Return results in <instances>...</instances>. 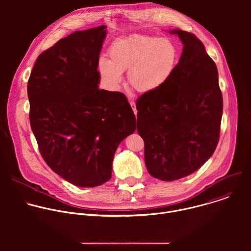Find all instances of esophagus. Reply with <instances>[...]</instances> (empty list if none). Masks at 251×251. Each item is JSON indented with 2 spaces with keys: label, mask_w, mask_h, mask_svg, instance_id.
Returning a JSON list of instances; mask_svg holds the SVG:
<instances>
[{
  "label": "esophagus",
  "mask_w": 251,
  "mask_h": 251,
  "mask_svg": "<svg viewBox=\"0 0 251 251\" xmlns=\"http://www.w3.org/2000/svg\"><path fill=\"white\" fill-rule=\"evenodd\" d=\"M130 105H131V107H132V109H133V111H134L135 115H137V109H136V103H135L134 101H130Z\"/></svg>",
  "instance_id": "esophagus-1"
}]
</instances>
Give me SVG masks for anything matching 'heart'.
Listing matches in <instances>:
<instances>
[{"instance_id":"obj_1","label":"heart","mask_w":251,"mask_h":251,"mask_svg":"<svg viewBox=\"0 0 251 251\" xmlns=\"http://www.w3.org/2000/svg\"><path fill=\"white\" fill-rule=\"evenodd\" d=\"M178 60L176 46L168 39L131 35L116 42L109 50V60L99 61L100 73L112 88L122 82L128 69V83L140 93L164 86L175 73Z\"/></svg>"}]
</instances>
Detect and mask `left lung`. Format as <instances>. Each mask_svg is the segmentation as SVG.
Here are the masks:
<instances>
[{
  "mask_svg": "<svg viewBox=\"0 0 251 251\" xmlns=\"http://www.w3.org/2000/svg\"><path fill=\"white\" fill-rule=\"evenodd\" d=\"M169 32L184 45L175 73L164 86L136 101L147 170L166 182L193 174L211 157L223 116L218 68L203 44L192 32Z\"/></svg>",
  "mask_w": 251,
  "mask_h": 251,
  "instance_id": "left-lung-1",
  "label": "left lung"
}]
</instances>
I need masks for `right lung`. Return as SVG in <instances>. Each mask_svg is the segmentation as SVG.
Wrapping results in <instances>:
<instances>
[{
  "label": "right lung",
  "mask_w": 251,
  "mask_h": 251,
  "mask_svg": "<svg viewBox=\"0 0 251 251\" xmlns=\"http://www.w3.org/2000/svg\"><path fill=\"white\" fill-rule=\"evenodd\" d=\"M106 27L58 41L39 55L27 82L30 127L44 160L81 188L110 180L118 145L137 127L126 96L98 88Z\"/></svg>",
  "instance_id": "1"
}]
</instances>
